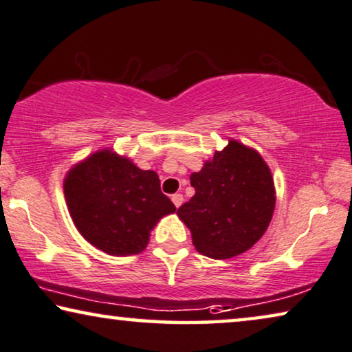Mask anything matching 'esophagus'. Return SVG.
I'll return each instance as SVG.
<instances>
[{"label": "esophagus", "mask_w": 352, "mask_h": 352, "mask_svg": "<svg viewBox=\"0 0 352 352\" xmlns=\"http://www.w3.org/2000/svg\"><path fill=\"white\" fill-rule=\"evenodd\" d=\"M172 202H174V206L175 207H180L182 204H183V194H180V192H177V194H172Z\"/></svg>", "instance_id": "esophagus-1"}]
</instances>
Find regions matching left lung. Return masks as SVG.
I'll return each mask as SVG.
<instances>
[{
  "label": "left lung",
  "mask_w": 352,
  "mask_h": 352,
  "mask_svg": "<svg viewBox=\"0 0 352 352\" xmlns=\"http://www.w3.org/2000/svg\"><path fill=\"white\" fill-rule=\"evenodd\" d=\"M190 180L196 194L177 214L191 230L199 253L230 259L264 235L274 217L276 191L270 167L254 148L229 139Z\"/></svg>",
  "instance_id": "left-lung-1"
}]
</instances>
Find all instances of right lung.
Returning a JSON list of instances; mask_svg holds the SVG:
<instances>
[{
    "label": "right lung",
    "mask_w": 352,
    "mask_h": 352,
    "mask_svg": "<svg viewBox=\"0 0 352 352\" xmlns=\"http://www.w3.org/2000/svg\"><path fill=\"white\" fill-rule=\"evenodd\" d=\"M63 190L82 237L112 256L142 253L156 223L177 210L161 192L155 170L139 169L110 148L72 166Z\"/></svg>",
    "instance_id": "1"
}]
</instances>
